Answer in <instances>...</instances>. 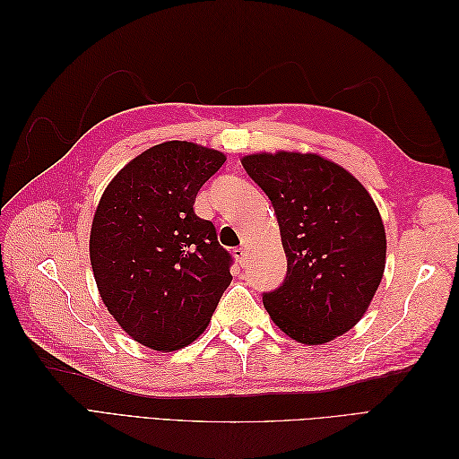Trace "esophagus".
<instances>
[{
	"label": "esophagus",
	"mask_w": 459,
	"mask_h": 459,
	"mask_svg": "<svg viewBox=\"0 0 459 459\" xmlns=\"http://www.w3.org/2000/svg\"><path fill=\"white\" fill-rule=\"evenodd\" d=\"M233 256H235V260L239 262V266H241V268H245V266H247V251H245L243 247L235 248V251H233Z\"/></svg>",
	"instance_id": "34e87169"
}]
</instances>
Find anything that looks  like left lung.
<instances>
[{
	"mask_svg": "<svg viewBox=\"0 0 459 459\" xmlns=\"http://www.w3.org/2000/svg\"><path fill=\"white\" fill-rule=\"evenodd\" d=\"M241 164L272 201L287 256L283 283L262 295L273 324L304 344L342 335L383 277L377 206L351 172L314 152H256Z\"/></svg>",
	"mask_w": 459,
	"mask_h": 459,
	"instance_id": "left-lung-1",
	"label": "left lung"
}]
</instances>
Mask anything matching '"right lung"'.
<instances>
[{
	"instance_id": "1",
	"label": "right lung",
	"mask_w": 459,
	"mask_h": 459,
	"mask_svg": "<svg viewBox=\"0 0 459 459\" xmlns=\"http://www.w3.org/2000/svg\"><path fill=\"white\" fill-rule=\"evenodd\" d=\"M226 157L189 142L147 149L115 176L97 206L90 260L107 310L152 351H178L206 329L231 283V255L193 211Z\"/></svg>"
}]
</instances>
